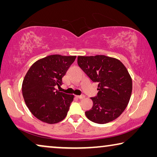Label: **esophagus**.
Here are the masks:
<instances>
[{"instance_id":"obj_1","label":"esophagus","mask_w":157,"mask_h":157,"mask_svg":"<svg viewBox=\"0 0 157 157\" xmlns=\"http://www.w3.org/2000/svg\"><path fill=\"white\" fill-rule=\"evenodd\" d=\"M77 98H80V99H83V98H85V96L83 95H81V96H77Z\"/></svg>"}]
</instances>
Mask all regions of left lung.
<instances>
[{"label":"left lung","mask_w":157,"mask_h":157,"mask_svg":"<svg viewBox=\"0 0 157 157\" xmlns=\"http://www.w3.org/2000/svg\"><path fill=\"white\" fill-rule=\"evenodd\" d=\"M78 65L94 82H98L97 96L91 109L85 112L90 121L106 124L117 119L129 102L132 79L125 66L104 55L78 56Z\"/></svg>","instance_id":"1"}]
</instances>
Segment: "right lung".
Listing matches in <instances>:
<instances>
[{"label":"right lung","instance_id":"add662e5","mask_svg":"<svg viewBox=\"0 0 157 157\" xmlns=\"http://www.w3.org/2000/svg\"><path fill=\"white\" fill-rule=\"evenodd\" d=\"M76 56L51 55L36 61L22 83L25 103L36 118L47 124L65 119L74 96L56 89L63 84L62 78L76 59Z\"/></svg>","mask_w":157,"mask_h":157}]
</instances>
